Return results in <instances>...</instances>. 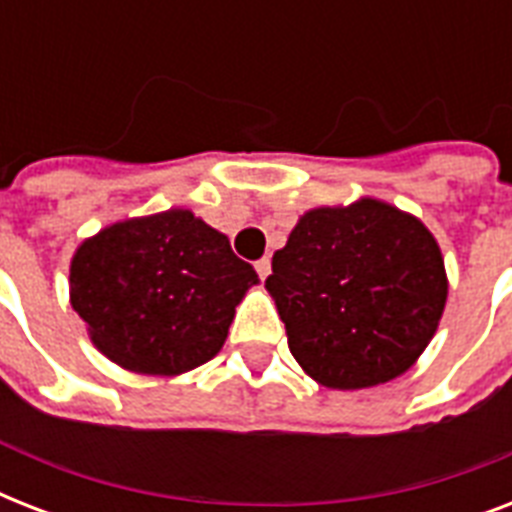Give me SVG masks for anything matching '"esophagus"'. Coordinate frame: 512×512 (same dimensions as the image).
Masks as SVG:
<instances>
[{
	"mask_svg": "<svg viewBox=\"0 0 512 512\" xmlns=\"http://www.w3.org/2000/svg\"><path fill=\"white\" fill-rule=\"evenodd\" d=\"M255 271H257V276H260V279H265V276L271 273V260H268V257H260V260L255 263Z\"/></svg>",
	"mask_w": 512,
	"mask_h": 512,
	"instance_id": "1",
	"label": "esophagus"
}]
</instances>
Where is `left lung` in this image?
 <instances>
[{
	"label": "left lung",
	"mask_w": 512,
	"mask_h": 512,
	"mask_svg": "<svg viewBox=\"0 0 512 512\" xmlns=\"http://www.w3.org/2000/svg\"><path fill=\"white\" fill-rule=\"evenodd\" d=\"M265 289L289 350L335 390L401 377L444 316L449 281L436 236L388 201L308 209L273 255Z\"/></svg>",
	"instance_id": "left-lung-1"
}]
</instances>
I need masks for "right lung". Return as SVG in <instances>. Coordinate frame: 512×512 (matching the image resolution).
Returning a JSON list of instances; mask_svg holds the SVG:
<instances>
[{"instance_id": "right-lung-1", "label": "right lung", "mask_w": 512, "mask_h": 512, "mask_svg": "<svg viewBox=\"0 0 512 512\" xmlns=\"http://www.w3.org/2000/svg\"><path fill=\"white\" fill-rule=\"evenodd\" d=\"M255 268L191 209L100 228L71 257L68 295L92 345L127 372L175 377L223 348Z\"/></svg>"}]
</instances>
